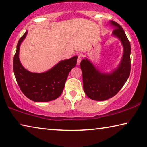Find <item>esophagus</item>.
I'll use <instances>...</instances> for the list:
<instances>
[{
	"label": "esophagus",
	"mask_w": 147,
	"mask_h": 147,
	"mask_svg": "<svg viewBox=\"0 0 147 147\" xmlns=\"http://www.w3.org/2000/svg\"><path fill=\"white\" fill-rule=\"evenodd\" d=\"M81 60H82V57H81L80 55H78V59H77V63H76V65H78L80 64V62H81Z\"/></svg>",
	"instance_id": "1"
}]
</instances>
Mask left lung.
Instances as JSON below:
<instances>
[{"instance_id": "1", "label": "left lung", "mask_w": 147, "mask_h": 147, "mask_svg": "<svg viewBox=\"0 0 147 147\" xmlns=\"http://www.w3.org/2000/svg\"><path fill=\"white\" fill-rule=\"evenodd\" d=\"M110 24L114 27L113 36L119 39L124 48L119 65L111 73H104L86 58L80 63L84 90L90 99L95 101H105L115 96L126 82L131 71L129 41L118 23L111 21Z\"/></svg>"}]
</instances>
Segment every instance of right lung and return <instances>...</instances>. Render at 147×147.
Wrapping results in <instances>:
<instances>
[{"label": "right lung", "instance_id": "obj_1", "mask_svg": "<svg viewBox=\"0 0 147 147\" xmlns=\"http://www.w3.org/2000/svg\"><path fill=\"white\" fill-rule=\"evenodd\" d=\"M27 31L18 41L13 57V69L18 84L27 98L35 102H48L61 95L67 76L76 65L77 56L63 60L48 71L42 73H31L23 67L19 58L21 43L26 37Z\"/></svg>", "mask_w": 147, "mask_h": 147}]
</instances>
